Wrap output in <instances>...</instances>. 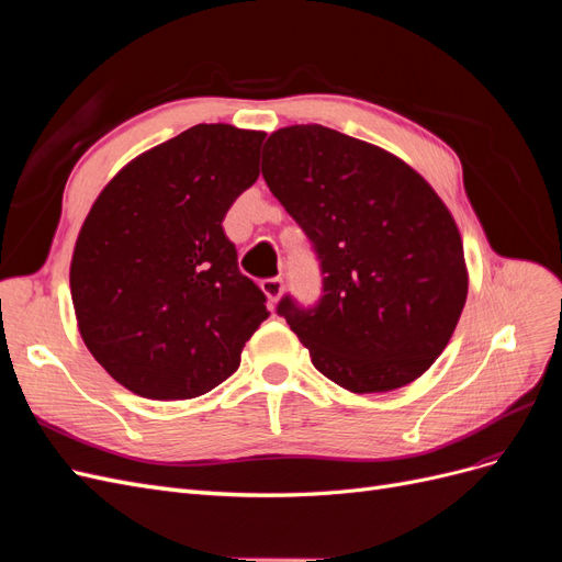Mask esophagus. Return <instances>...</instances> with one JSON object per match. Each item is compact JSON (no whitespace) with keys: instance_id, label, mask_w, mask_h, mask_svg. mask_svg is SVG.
I'll list each match as a JSON object with an SVG mask.
<instances>
[{"instance_id":"34e87169","label":"esophagus","mask_w":562,"mask_h":562,"mask_svg":"<svg viewBox=\"0 0 562 562\" xmlns=\"http://www.w3.org/2000/svg\"><path fill=\"white\" fill-rule=\"evenodd\" d=\"M260 288H262V293L267 295V300L274 304V302H279L281 293H283V281L281 279H265L260 283Z\"/></svg>"}]
</instances>
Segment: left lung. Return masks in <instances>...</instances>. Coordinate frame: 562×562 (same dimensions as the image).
Wrapping results in <instances>:
<instances>
[{
  "label": "left lung",
  "instance_id": "obj_1",
  "mask_svg": "<svg viewBox=\"0 0 562 562\" xmlns=\"http://www.w3.org/2000/svg\"><path fill=\"white\" fill-rule=\"evenodd\" d=\"M262 178L321 260L318 307L279 302L314 368L351 394L424 375L469 293L462 234L443 199L391 151L318 124L271 133Z\"/></svg>",
  "mask_w": 562,
  "mask_h": 562
}]
</instances>
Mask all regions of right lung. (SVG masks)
<instances>
[{
  "instance_id": "add662e5",
  "label": "right lung",
  "mask_w": 562,
  "mask_h": 562,
  "mask_svg": "<svg viewBox=\"0 0 562 562\" xmlns=\"http://www.w3.org/2000/svg\"><path fill=\"white\" fill-rule=\"evenodd\" d=\"M262 140V131L196 124L128 161L83 220L70 265L77 328L133 394H206L269 316L223 229L260 176Z\"/></svg>"
}]
</instances>
